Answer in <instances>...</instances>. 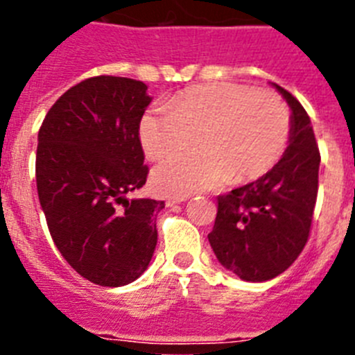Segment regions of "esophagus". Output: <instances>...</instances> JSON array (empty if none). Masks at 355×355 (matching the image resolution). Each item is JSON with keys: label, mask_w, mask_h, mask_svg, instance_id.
Instances as JSON below:
<instances>
[{"label": "esophagus", "mask_w": 355, "mask_h": 355, "mask_svg": "<svg viewBox=\"0 0 355 355\" xmlns=\"http://www.w3.org/2000/svg\"><path fill=\"white\" fill-rule=\"evenodd\" d=\"M188 197L187 196H181V197H168L167 199V205L168 206H174V205H180V202H184Z\"/></svg>", "instance_id": "esophagus-1"}]
</instances>
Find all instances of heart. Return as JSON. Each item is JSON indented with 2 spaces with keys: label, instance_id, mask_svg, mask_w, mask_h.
<instances>
[{
  "label": "heart",
  "instance_id": "obj_1",
  "mask_svg": "<svg viewBox=\"0 0 355 355\" xmlns=\"http://www.w3.org/2000/svg\"><path fill=\"white\" fill-rule=\"evenodd\" d=\"M291 135V114L274 92L240 83L200 85L175 96L168 108L146 112L140 140L153 159H165L153 183L167 196L211 190L233 175L245 183L263 178L283 158Z\"/></svg>",
  "mask_w": 355,
  "mask_h": 355
}]
</instances>
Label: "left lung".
I'll list each match as a JSON object with an SVG mask.
<instances>
[{"label":"left lung","mask_w":355,"mask_h":355,"mask_svg":"<svg viewBox=\"0 0 355 355\" xmlns=\"http://www.w3.org/2000/svg\"><path fill=\"white\" fill-rule=\"evenodd\" d=\"M274 87L291 108L290 144L268 174L218 196L208 234L216 259L250 283L277 277L299 258L318 193L320 150L311 119L288 90Z\"/></svg>","instance_id":"1"}]
</instances>
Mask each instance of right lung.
<instances>
[{
    "instance_id": "obj_1",
    "label": "right lung",
    "mask_w": 355,
    "mask_h": 355,
    "mask_svg": "<svg viewBox=\"0 0 355 355\" xmlns=\"http://www.w3.org/2000/svg\"><path fill=\"white\" fill-rule=\"evenodd\" d=\"M146 83L94 76L71 87L39 130L35 175L49 233L90 283L117 288L146 272L163 200L126 199L146 184L140 121Z\"/></svg>"
}]
</instances>
